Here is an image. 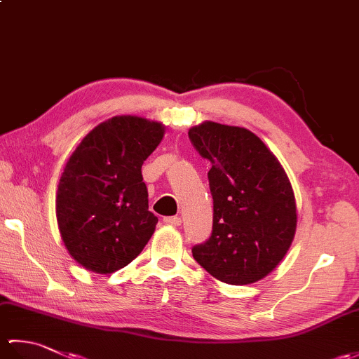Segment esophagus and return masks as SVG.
I'll use <instances>...</instances> for the list:
<instances>
[{"instance_id":"1","label":"esophagus","mask_w":359,"mask_h":359,"mask_svg":"<svg viewBox=\"0 0 359 359\" xmlns=\"http://www.w3.org/2000/svg\"><path fill=\"white\" fill-rule=\"evenodd\" d=\"M163 222H165V224H168V225H174V226H177V225H180L182 219H180L179 216H170V217H165V219H163Z\"/></svg>"}]
</instances>
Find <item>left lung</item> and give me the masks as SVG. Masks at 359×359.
I'll return each mask as SVG.
<instances>
[{
    "label": "left lung",
    "mask_w": 359,
    "mask_h": 359,
    "mask_svg": "<svg viewBox=\"0 0 359 359\" xmlns=\"http://www.w3.org/2000/svg\"><path fill=\"white\" fill-rule=\"evenodd\" d=\"M199 154L211 162L212 231L193 247L211 276L247 285L271 273L296 231L293 188L276 156L245 128L203 121L188 131Z\"/></svg>",
    "instance_id": "1"
}]
</instances>
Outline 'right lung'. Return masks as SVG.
Wrapping results in <instances>:
<instances>
[{"label":"right lung","instance_id":"right-lung-1","mask_svg":"<svg viewBox=\"0 0 359 359\" xmlns=\"http://www.w3.org/2000/svg\"><path fill=\"white\" fill-rule=\"evenodd\" d=\"M165 126L135 116L103 121L72 152L58 184L55 210L69 255L85 269L111 274L142 253L156 230L142 165Z\"/></svg>","mask_w":359,"mask_h":359}]
</instances>
